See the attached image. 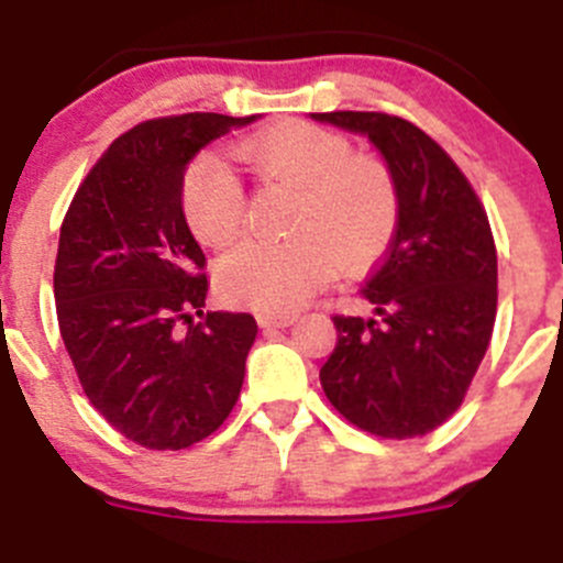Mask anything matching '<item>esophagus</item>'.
Here are the masks:
<instances>
[{"label":"esophagus","mask_w":563,"mask_h":563,"mask_svg":"<svg viewBox=\"0 0 563 563\" xmlns=\"http://www.w3.org/2000/svg\"><path fill=\"white\" fill-rule=\"evenodd\" d=\"M294 313H283V317H269V313H263V317H257V325L261 328H288L294 322Z\"/></svg>","instance_id":"obj_1"}]
</instances>
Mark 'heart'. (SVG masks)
I'll return each mask as SVG.
<instances>
[{
	"mask_svg": "<svg viewBox=\"0 0 563 563\" xmlns=\"http://www.w3.org/2000/svg\"><path fill=\"white\" fill-rule=\"evenodd\" d=\"M235 156L266 185L297 194L288 244H244L216 266L232 306L291 313L333 269L362 272L393 244L401 194L387 162L353 154L342 134L311 123H280L235 145ZM181 210L205 246L224 250L244 230V190L219 156L205 154L181 181Z\"/></svg>",
	"mask_w": 563,
	"mask_h": 563,
	"instance_id": "obj_1",
	"label": "heart"
}]
</instances>
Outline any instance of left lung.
I'll use <instances>...</instances> for the list:
<instances>
[{"label": "left lung", "mask_w": 563, "mask_h": 563, "mask_svg": "<svg viewBox=\"0 0 563 563\" xmlns=\"http://www.w3.org/2000/svg\"><path fill=\"white\" fill-rule=\"evenodd\" d=\"M364 134L393 170L401 219L362 297L373 317H333L319 369L328 401L378 438L438 429L463 404L496 319V246L474 187L432 136L382 111L311 114Z\"/></svg>", "instance_id": "left-lung-1"}]
</instances>
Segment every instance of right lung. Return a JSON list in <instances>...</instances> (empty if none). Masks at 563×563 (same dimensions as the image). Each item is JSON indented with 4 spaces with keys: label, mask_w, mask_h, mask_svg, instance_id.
<instances>
[{
    "label": "right lung",
    "mask_w": 563,
    "mask_h": 563,
    "mask_svg": "<svg viewBox=\"0 0 563 563\" xmlns=\"http://www.w3.org/2000/svg\"><path fill=\"white\" fill-rule=\"evenodd\" d=\"M255 120L194 111L134 125L89 170L60 224V339L92 407L145 449L199 443L241 395L257 322L205 313V252L181 181L205 145Z\"/></svg>",
    "instance_id": "1"
}]
</instances>
